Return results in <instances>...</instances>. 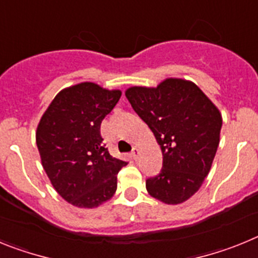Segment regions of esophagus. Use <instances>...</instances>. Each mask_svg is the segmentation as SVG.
Wrapping results in <instances>:
<instances>
[{
    "label": "esophagus",
    "mask_w": 258,
    "mask_h": 258,
    "mask_svg": "<svg viewBox=\"0 0 258 258\" xmlns=\"http://www.w3.org/2000/svg\"><path fill=\"white\" fill-rule=\"evenodd\" d=\"M132 156H133L134 160H137V159H138V156H140V149L133 147V150H132Z\"/></svg>",
    "instance_id": "obj_1"
}]
</instances>
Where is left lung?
<instances>
[{
    "instance_id": "8db88e82",
    "label": "left lung",
    "mask_w": 258,
    "mask_h": 258,
    "mask_svg": "<svg viewBox=\"0 0 258 258\" xmlns=\"http://www.w3.org/2000/svg\"><path fill=\"white\" fill-rule=\"evenodd\" d=\"M125 95L163 152V168L146 181V188L165 204L186 202L211 170L220 143V111L195 84L182 79H166L156 88L133 86Z\"/></svg>"
}]
</instances>
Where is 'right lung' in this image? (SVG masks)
I'll return each mask as SVG.
<instances>
[{
  "label": "right lung",
  "mask_w": 258,
  "mask_h": 258,
  "mask_svg": "<svg viewBox=\"0 0 258 258\" xmlns=\"http://www.w3.org/2000/svg\"><path fill=\"white\" fill-rule=\"evenodd\" d=\"M121 97L94 83L63 89L40 120L36 143L50 182L64 200L95 208L113 197L126 161L111 156L101 136L102 120Z\"/></svg>",
  "instance_id": "add662e5"
}]
</instances>
